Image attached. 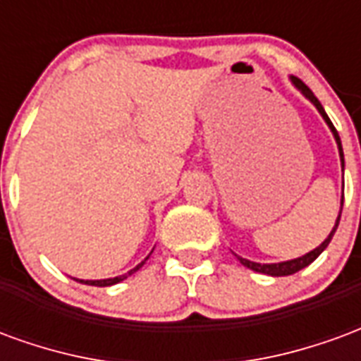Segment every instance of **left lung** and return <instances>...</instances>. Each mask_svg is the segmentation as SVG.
I'll list each match as a JSON object with an SVG mask.
<instances>
[{
  "instance_id": "obj_1",
  "label": "left lung",
  "mask_w": 361,
  "mask_h": 361,
  "mask_svg": "<svg viewBox=\"0 0 361 361\" xmlns=\"http://www.w3.org/2000/svg\"><path fill=\"white\" fill-rule=\"evenodd\" d=\"M294 81V85L298 87V89L302 90L303 94H305V98H310L311 102L315 104V108L319 110V114L325 118V121L329 123V127H331V131L334 133V139H336V142H338V152H341V160H342V168H344V152H342V145H341V137H338V133H336V129H334L333 126V121L329 119V116L325 114V110H323V106H321V102H319L317 98H315V94L311 92L310 87L307 85H303L300 79H292ZM342 201H344V195H342ZM338 222H341V214H338V219H336V224H334L333 228V232L329 234V238H326L325 242L321 243L319 245L317 250H313L310 251L307 255H303V257H298L294 259V261H284V263H272V265H261V263H253V261H247V259H242V257H238L240 259V263H242L243 267H247V269H251V271H255V272H263V274H271V276H288V274H294V272L298 271H302L303 267H307L311 265L315 259L323 253V250H325L326 245H329V242L333 240V235L334 232H336V228H338Z\"/></svg>"
}]
</instances>
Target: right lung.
<instances>
[{
    "label": "right lung",
    "mask_w": 361,
    "mask_h": 361,
    "mask_svg": "<svg viewBox=\"0 0 361 361\" xmlns=\"http://www.w3.org/2000/svg\"><path fill=\"white\" fill-rule=\"evenodd\" d=\"M149 259V257H147ZM145 259V261H147ZM145 261H142L141 265H137L135 269H131V271L127 272V274H121V276H116V279H106V280H79V282H85V284H89V286H111V284H118V282H121L123 279H127L129 274H133L135 271H139L142 265H145Z\"/></svg>",
    "instance_id": "obj_1"
}]
</instances>
